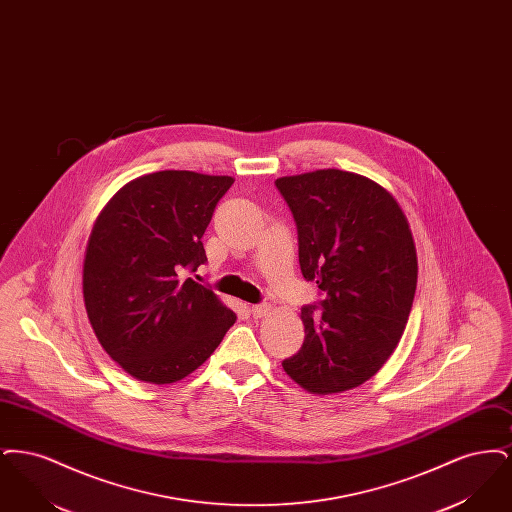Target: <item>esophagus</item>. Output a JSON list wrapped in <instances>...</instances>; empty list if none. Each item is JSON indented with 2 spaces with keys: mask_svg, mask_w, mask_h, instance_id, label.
<instances>
[{
  "mask_svg": "<svg viewBox=\"0 0 512 512\" xmlns=\"http://www.w3.org/2000/svg\"><path fill=\"white\" fill-rule=\"evenodd\" d=\"M251 315L255 318L265 317L268 315V311H270V305L268 303H257V305H251Z\"/></svg>",
  "mask_w": 512,
  "mask_h": 512,
  "instance_id": "1",
  "label": "esophagus"
}]
</instances>
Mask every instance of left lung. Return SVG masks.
<instances>
[{
  "mask_svg": "<svg viewBox=\"0 0 512 512\" xmlns=\"http://www.w3.org/2000/svg\"><path fill=\"white\" fill-rule=\"evenodd\" d=\"M276 188L297 226L303 278L324 295L301 309L305 340L282 366L311 393L357 388L390 359L413 307L407 217L388 190L355 172L284 176Z\"/></svg>",
  "mask_w": 512,
  "mask_h": 512,
  "instance_id": "left-lung-1",
  "label": "left lung"
}]
</instances>
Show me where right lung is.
<instances>
[{"instance_id":"add662e5","label":"right lung","mask_w":512,"mask_h":512,"mask_svg":"<svg viewBox=\"0 0 512 512\" xmlns=\"http://www.w3.org/2000/svg\"><path fill=\"white\" fill-rule=\"evenodd\" d=\"M232 176L161 171L128 182L101 211L82 292L107 355L130 376L172 384L203 365L236 313L182 270L207 261L203 234Z\"/></svg>"}]
</instances>
